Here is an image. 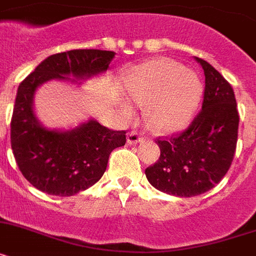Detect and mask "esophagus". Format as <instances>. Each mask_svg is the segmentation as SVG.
I'll use <instances>...</instances> for the list:
<instances>
[{
	"label": "esophagus",
	"instance_id": "esophagus-1",
	"mask_svg": "<svg viewBox=\"0 0 256 256\" xmlns=\"http://www.w3.org/2000/svg\"><path fill=\"white\" fill-rule=\"evenodd\" d=\"M144 140V138L142 136L138 131H131L128 134V144H136L140 143V142Z\"/></svg>",
	"mask_w": 256,
	"mask_h": 256
}]
</instances>
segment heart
<instances>
[{
    "label": "heart",
    "instance_id": "b5f03b06",
    "mask_svg": "<svg viewBox=\"0 0 256 256\" xmlns=\"http://www.w3.org/2000/svg\"><path fill=\"white\" fill-rule=\"evenodd\" d=\"M124 85L132 100L148 106L150 125L168 132L190 124L202 96L198 76L168 59L132 66Z\"/></svg>",
    "mask_w": 256,
    "mask_h": 256
}]
</instances>
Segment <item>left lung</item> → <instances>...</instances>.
I'll use <instances>...</instances> for the list:
<instances>
[{
    "label": "left lung",
    "instance_id": "8db88e82",
    "mask_svg": "<svg viewBox=\"0 0 256 256\" xmlns=\"http://www.w3.org/2000/svg\"><path fill=\"white\" fill-rule=\"evenodd\" d=\"M205 73L202 110L179 135L158 138L161 154L146 168L156 190L178 197L208 192L223 179L233 161L240 116L230 82L208 62L194 58Z\"/></svg>",
    "mask_w": 256,
    "mask_h": 256
}]
</instances>
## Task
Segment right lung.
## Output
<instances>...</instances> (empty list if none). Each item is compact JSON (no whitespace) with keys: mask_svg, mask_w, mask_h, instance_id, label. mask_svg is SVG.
I'll return each instance as SVG.
<instances>
[{"mask_svg":"<svg viewBox=\"0 0 256 256\" xmlns=\"http://www.w3.org/2000/svg\"><path fill=\"white\" fill-rule=\"evenodd\" d=\"M114 55L92 48L51 55L18 88L11 148L23 176L41 192L66 197L94 186L103 176L110 152L125 146L126 131L110 130L96 120L66 131L45 128L33 110L36 91L51 80L77 84L100 74Z\"/></svg>","mask_w":256,"mask_h":256,"instance_id":"1","label":"right lung"}]
</instances>
